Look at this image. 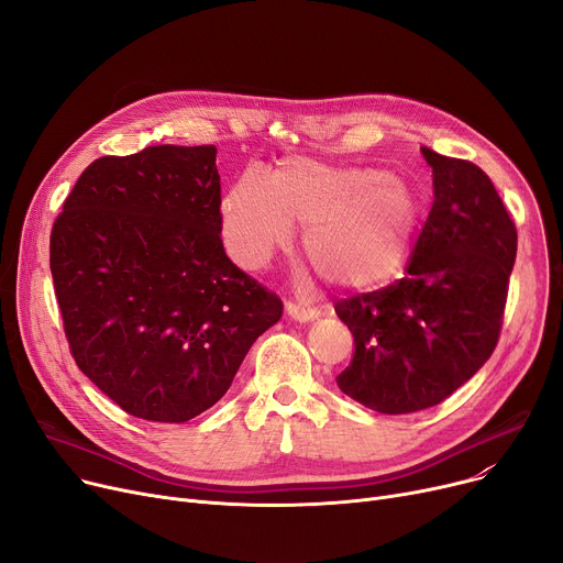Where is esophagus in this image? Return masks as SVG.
Returning a JSON list of instances; mask_svg holds the SVG:
<instances>
[{
  "label": "esophagus",
  "instance_id": "1",
  "mask_svg": "<svg viewBox=\"0 0 563 563\" xmlns=\"http://www.w3.org/2000/svg\"><path fill=\"white\" fill-rule=\"evenodd\" d=\"M285 310H287V314H289L291 319H297V321H312V319L319 317V310H317V308L301 306V303H297V301H287Z\"/></svg>",
  "mask_w": 563,
  "mask_h": 563
}]
</instances>
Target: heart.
<instances>
[{"mask_svg":"<svg viewBox=\"0 0 563 563\" xmlns=\"http://www.w3.org/2000/svg\"><path fill=\"white\" fill-rule=\"evenodd\" d=\"M422 202L404 177L383 168L283 159L269 180L236 177L221 202L230 255L257 269L303 225L301 249L329 283L376 289L404 269L416 242Z\"/></svg>","mask_w":563,"mask_h":563,"instance_id":"1","label":"heart"}]
</instances>
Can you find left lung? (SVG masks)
I'll use <instances>...</instances> for the list:
<instances>
[{"mask_svg": "<svg viewBox=\"0 0 563 563\" xmlns=\"http://www.w3.org/2000/svg\"><path fill=\"white\" fill-rule=\"evenodd\" d=\"M433 205L406 276L335 303L353 335L338 386L401 416L445 401L490 358L501 333L518 232L490 177L422 147Z\"/></svg>", "mask_w": 563, "mask_h": 563, "instance_id": "8db88e82", "label": "left lung"}]
</instances>
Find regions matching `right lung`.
Masks as SVG:
<instances>
[{
    "label": "right lung",
    "instance_id": "1",
    "mask_svg": "<svg viewBox=\"0 0 563 563\" xmlns=\"http://www.w3.org/2000/svg\"><path fill=\"white\" fill-rule=\"evenodd\" d=\"M49 269L77 367L151 422L212 408L283 314L225 255L214 145L96 159L52 225Z\"/></svg>",
    "mask_w": 563,
    "mask_h": 563
}]
</instances>
